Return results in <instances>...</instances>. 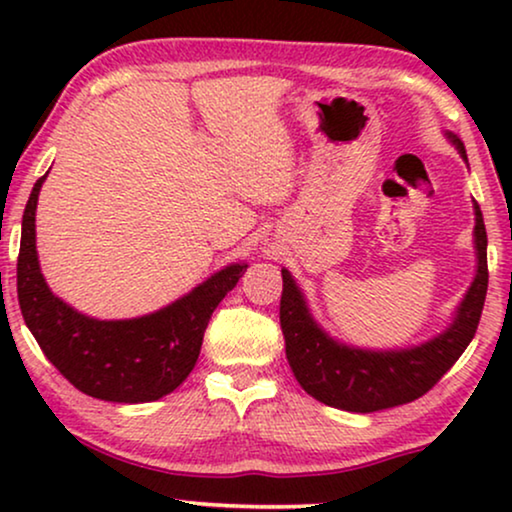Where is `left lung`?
<instances>
[{
  "mask_svg": "<svg viewBox=\"0 0 512 512\" xmlns=\"http://www.w3.org/2000/svg\"><path fill=\"white\" fill-rule=\"evenodd\" d=\"M452 137V135H450ZM461 156L464 142L452 137ZM475 249L478 275L468 289L457 319L438 338L403 352H363L328 338L307 312L303 293L289 272L282 270L284 291L279 300V324L286 340V359L307 394L331 408L377 412L412 403L438 384L478 331L487 296V233L480 207L475 205Z\"/></svg>",
  "mask_w": 512,
  "mask_h": 512,
  "instance_id": "8db88e82",
  "label": "left lung"
}]
</instances>
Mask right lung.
I'll use <instances>...</instances> for the list:
<instances>
[{
	"instance_id": "1",
	"label": "right lung",
	"mask_w": 512,
	"mask_h": 512,
	"mask_svg": "<svg viewBox=\"0 0 512 512\" xmlns=\"http://www.w3.org/2000/svg\"><path fill=\"white\" fill-rule=\"evenodd\" d=\"M44 179L32 188L20 233L18 303L27 328L46 359L83 394L114 403L158 401L193 370L212 312L235 289L247 265H228L149 317L90 319L55 298L39 270L34 212Z\"/></svg>"
}]
</instances>
